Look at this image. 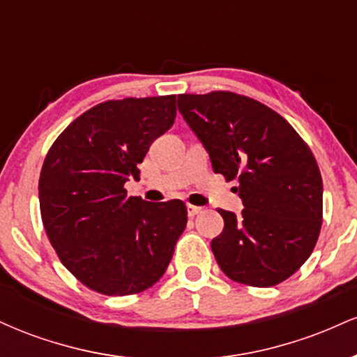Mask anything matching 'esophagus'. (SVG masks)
I'll return each mask as SVG.
<instances>
[{
	"label": "esophagus",
	"instance_id": "34e87169",
	"mask_svg": "<svg viewBox=\"0 0 357 357\" xmlns=\"http://www.w3.org/2000/svg\"><path fill=\"white\" fill-rule=\"evenodd\" d=\"M202 211H203V208L195 206V204H188V215H190V216L199 215V213H202Z\"/></svg>",
	"mask_w": 357,
	"mask_h": 357
}]
</instances>
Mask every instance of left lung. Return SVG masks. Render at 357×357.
Here are the masks:
<instances>
[{"label":"left lung","instance_id":"obj_1","mask_svg":"<svg viewBox=\"0 0 357 357\" xmlns=\"http://www.w3.org/2000/svg\"><path fill=\"white\" fill-rule=\"evenodd\" d=\"M178 107L210 154L213 171L238 181L243 211L218 210L211 250L238 284L273 287L310 257L322 227V178L312 151L280 114L252 97L181 93Z\"/></svg>","mask_w":357,"mask_h":357}]
</instances>
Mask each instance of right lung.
I'll list each match as a JSON object with an SVG mask.
<instances>
[{
  "mask_svg": "<svg viewBox=\"0 0 357 357\" xmlns=\"http://www.w3.org/2000/svg\"><path fill=\"white\" fill-rule=\"evenodd\" d=\"M174 117L176 96L102 102L48 149L38 181L45 231L65 268L96 292H144L173 258L186 204L127 196L124 184L139 181L137 165Z\"/></svg>",
  "mask_w": 357,
  "mask_h": 357,
  "instance_id": "obj_1",
  "label": "right lung"
}]
</instances>
